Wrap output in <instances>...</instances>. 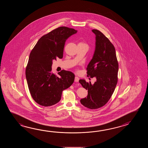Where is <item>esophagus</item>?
<instances>
[{
    "label": "esophagus",
    "instance_id": "34e87169",
    "mask_svg": "<svg viewBox=\"0 0 148 148\" xmlns=\"http://www.w3.org/2000/svg\"><path fill=\"white\" fill-rule=\"evenodd\" d=\"M79 78L78 77H75V82H79Z\"/></svg>",
    "mask_w": 148,
    "mask_h": 148
}]
</instances>
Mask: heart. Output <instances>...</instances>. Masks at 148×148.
I'll use <instances>...</instances> for the list:
<instances>
[{
	"label": "heart",
	"instance_id": "b5f03b06",
	"mask_svg": "<svg viewBox=\"0 0 148 148\" xmlns=\"http://www.w3.org/2000/svg\"><path fill=\"white\" fill-rule=\"evenodd\" d=\"M79 44H85V45H86V44H85V43H84V42H80Z\"/></svg>",
	"mask_w": 148,
	"mask_h": 148
}]
</instances>
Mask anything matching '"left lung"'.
Returning a JSON list of instances; mask_svg holds the SVG:
<instances>
[{"label":"left lung","instance_id":"left-lung-1","mask_svg":"<svg viewBox=\"0 0 148 148\" xmlns=\"http://www.w3.org/2000/svg\"><path fill=\"white\" fill-rule=\"evenodd\" d=\"M96 35L94 54L87 68V77H95L96 82L79 80L82 86L88 90V96L80 103L91 110L103 107L110 100L118 81L119 63L115 49L109 39L97 29H92Z\"/></svg>","mask_w":148,"mask_h":148}]
</instances>
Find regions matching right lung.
Listing matches in <instances>:
<instances>
[{"instance_id":"add662e5","label":"right lung","mask_w":148,"mask_h":148,"mask_svg":"<svg viewBox=\"0 0 148 148\" xmlns=\"http://www.w3.org/2000/svg\"><path fill=\"white\" fill-rule=\"evenodd\" d=\"M77 31L59 27L42 36L31 51L25 75L32 97L43 106H50L61 99L62 91L70 87L75 75L64 70L58 75L52 73L53 60L63 58L67 38Z\"/></svg>"}]
</instances>
